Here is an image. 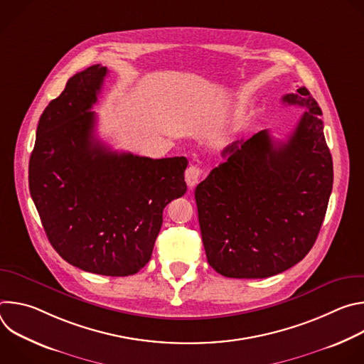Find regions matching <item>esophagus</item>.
Returning <instances> with one entry per match:
<instances>
[{
  "label": "esophagus",
  "instance_id": "34e87169",
  "mask_svg": "<svg viewBox=\"0 0 364 364\" xmlns=\"http://www.w3.org/2000/svg\"><path fill=\"white\" fill-rule=\"evenodd\" d=\"M203 170L198 167V166H190L186 173H184V178H186V183L188 187H194L196 184L200 183L201 177H203Z\"/></svg>",
  "mask_w": 364,
  "mask_h": 364
}]
</instances>
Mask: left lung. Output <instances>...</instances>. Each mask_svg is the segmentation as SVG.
I'll list each match as a JSON object with an SVG mask.
<instances>
[{"mask_svg": "<svg viewBox=\"0 0 364 364\" xmlns=\"http://www.w3.org/2000/svg\"><path fill=\"white\" fill-rule=\"evenodd\" d=\"M302 107L284 142L268 129L235 141L194 191L209 265L228 278H268L305 257L333 190V160L321 108L306 87L282 97Z\"/></svg>", "mask_w": 364, "mask_h": 364, "instance_id": "8db88e82", "label": "left lung"}]
</instances>
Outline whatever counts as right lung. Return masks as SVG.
Returning a JSON list of instances; mask_svg holds the SVG:
<instances>
[{"label": "right lung", "mask_w": 364, "mask_h": 364, "mask_svg": "<svg viewBox=\"0 0 364 364\" xmlns=\"http://www.w3.org/2000/svg\"><path fill=\"white\" fill-rule=\"evenodd\" d=\"M107 75L93 65L48 103L37 125L28 186L48 242L66 262L128 277L151 259L164 207L184 196L188 161L117 152L95 138L90 109Z\"/></svg>", "instance_id": "right-lung-1"}]
</instances>
